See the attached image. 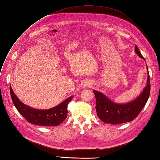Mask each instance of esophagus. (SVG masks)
Returning a JSON list of instances; mask_svg holds the SVG:
<instances>
[{
	"mask_svg": "<svg viewBox=\"0 0 160 160\" xmlns=\"http://www.w3.org/2000/svg\"><path fill=\"white\" fill-rule=\"evenodd\" d=\"M87 86H89V84H84V87H87Z\"/></svg>",
	"mask_w": 160,
	"mask_h": 160,
	"instance_id": "1",
	"label": "esophagus"
}]
</instances>
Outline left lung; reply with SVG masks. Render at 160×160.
Instances as JSON below:
<instances>
[{"label":"left lung","mask_w":160,"mask_h":160,"mask_svg":"<svg viewBox=\"0 0 160 160\" xmlns=\"http://www.w3.org/2000/svg\"><path fill=\"white\" fill-rule=\"evenodd\" d=\"M135 52L139 56L144 60V58L141 54L137 45L135 47ZM147 68L148 71L147 85L140 96L131 102L124 104L114 103L104 94L93 90L96 101V109L97 115L102 121L107 124H120L131 122L137 118L147 104L150 95V76L148 67Z\"/></svg>","instance_id":"left-lung-1"}]
</instances>
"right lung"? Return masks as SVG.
Here are the masks:
<instances>
[{
	"mask_svg": "<svg viewBox=\"0 0 160 160\" xmlns=\"http://www.w3.org/2000/svg\"><path fill=\"white\" fill-rule=\"evenodd\" d=\"M10 94L16 109L29 123L42 127L60 125L67 118V107L73 96L68 98L62 103L47 110H38L24 104L20 101L10 87Z\"/></svg>",
	"mask_w": 160,
	"mask_h": 160,
	"instance_id": "right-lung-1",
	"label": "right lung"
}]
</instances>
